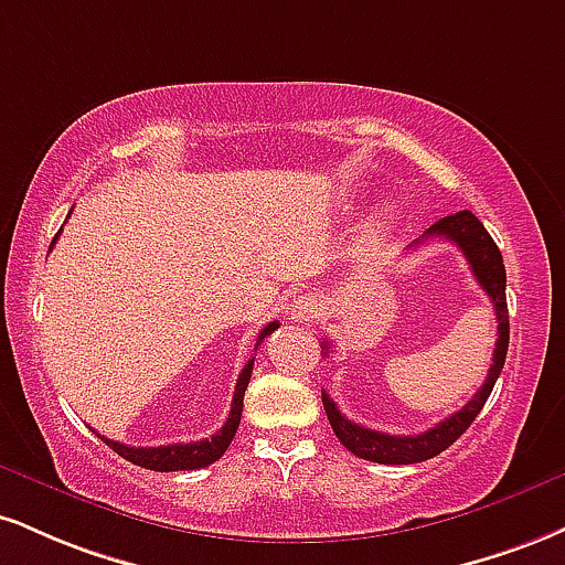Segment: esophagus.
Wrapping results in <instances>:
<instances>
[{"instance_id": "1", "label": "esophagus", "mask_w": 565, "mask_h": 565, "mask_svg": "<svg viewBox=\"0 0 565 565\" xmlns=\"http://www.w3.org/2000/svg\"><path fill=\"white\" fill-rule=\"evenodd\" d=\"M316 312H318V300H316V297L308 295V297H300V300L291 305L289 318L295 323H308V321H312V318H316Z\"/></svg>"}]
</instances>
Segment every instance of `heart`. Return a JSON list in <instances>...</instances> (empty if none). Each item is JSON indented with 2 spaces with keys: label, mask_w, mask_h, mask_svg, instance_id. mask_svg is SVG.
Listing matches in <instances>:
<instances>
[{
  "label": "heart",
  "mask_w": 565,
  "mask_h": 565,
  "mask_svg": "<svg viewBox=\"0 0 565 565\" xmlns=\"http://www.w3.org/2000/svg\"><path fill=\"white\" fill-rule=\"evenodd\" d=\"M386 226H390V215L382 213V215L376 217V221H373V226H371V236H382L384 231H386Z\"/></svg>",
  "instance_id": "obj_1"
}]
</instances>
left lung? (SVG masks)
<instances>
[{"mask_svg":"<svg viewBox=\"0 0 565 565\" xmlns=\"http://www.w3.org/2000/svg\"><path fill=\"white\" fill-rule=\"evenodd\" d=\"M424 239H447L452 242L455 247H460V253L466 255L468 265H471L473 276H477L479 287L487 291L489 300L494 305V316H498V342H494L492 365H489V373L484 384L479 386V392L473 394V397L468 399L458 413H452L450 418L439 420V424L429 431L397 437V434L365 429V426L352 424L350 418H344L342 413H339L334 399H331L326 392H321L323 411L326 416H329V424L331 429H334L337 439L342 441L352 455H358V458L363 460H371V463H384V466L420 463V460H429L441 450H447V447H450L452 441L473 424V418L479 416L481 407L487 403V397L492 394V386L498 382L502 365H505L508 339H511V323H508V302H505V265H502L498 244H494L492 236L487 234L484 223H481L471 210H460V213L445 215L441 221L434 223V226L424 234ZM323 350H329V344L326 342H323Z\"/></svg>","mask_w":565,"mask_h":565,"instance_id":"left-lung-1","label":"left lung"}]
</instances>
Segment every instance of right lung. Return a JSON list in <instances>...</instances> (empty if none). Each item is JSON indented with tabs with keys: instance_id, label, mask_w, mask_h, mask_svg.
Wrapping results in <instances>:
<instances>
[{
	"instance_id": "add662e5",
	"label": "right lung",
	"mask_w": 565,
	"mask_h": 565,
	"mask_svg": "<svg viewBox=\"0 0 565 565\" xmlns=\"http://www.w3.org/2000/svg\"><path fill=\"white\" fill-rule=\"evenodd\" d=\"M54 242H57V236H54L52 244ZM276 329H278L276 321L265 326V329L260 331V337H257L255 350L260 348L263 339L268 334H274ZM253 365H255V358L247 360V365L242 369L239 379H236V390H234V399H231V413H228L226 424H223L210 439L189 441V445H166V447H131V445H124V441L102 437V434H99V439L107 441V447H113V452H118L120 458L128 460V463L149 468V471H194V468H205L210 463H215V460L228 450L231 439H234L236 429H239L244 390H247L249 376H253Z\"/></svg>"
}]
</instances>
